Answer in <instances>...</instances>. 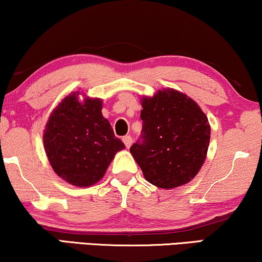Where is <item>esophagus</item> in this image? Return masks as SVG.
<instances>
[{
  "label": "esophagus",
  "mask_w": 262,
  "mask_h": 262,
  "mask_svg": "<svg viewBox=\"0 0 262 262\" xmlns=\"http://www.w3.org/2000/svg\"><path fill=\"white\" fill-rule=\"evenodd\" d=\"M123 142H124V144H125V146H126V148H130L131 144H132L131 136H125V137H123Z\"/></svg>",
  "instance_id": "34e87169"
}]
</instances>
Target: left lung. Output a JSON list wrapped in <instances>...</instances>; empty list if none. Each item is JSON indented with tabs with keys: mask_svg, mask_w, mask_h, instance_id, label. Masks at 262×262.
Here are the masks:
<instances>
[{
	"mask_svg": "<svg viewBox=\"0 0 262 262\" xmlns=\"http://www.w3.org/2000/svg\"><path fill=\"white\" fill-rule=\"evenodd\" d=\"M142 143L130 148L145 180L171 189L188 184L206 160L211 127L194 100L173 88L142 96Z\"/></svg>",
	"mask_w": 262,
	"mask_h": 262,
	"instance_id": "1",
	"label": "left lung"
}]
</instances>
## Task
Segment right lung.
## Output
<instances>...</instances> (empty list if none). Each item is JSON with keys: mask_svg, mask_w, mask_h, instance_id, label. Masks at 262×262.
<instances>
[{"mask_svg": "<svg viewBox=\"0 0 262 262\" xmlns=\"http://www.w3.org/2000/svg\"><path fill=\"white\" fill-rule=\"evenodd\" d=\"M84 96L81 100L79 95ZM102 99L80 91L67 95L50 114L42 142L52 169L68 184L89 187L99 182L124 143L102 116Z\"/></svg>", "mask_w": 262, "mask_h": 262, "instance_id": "obj_1", "label": "right lung"}]
</instances>
